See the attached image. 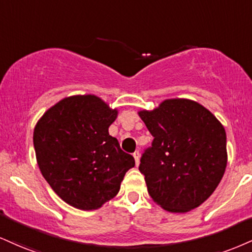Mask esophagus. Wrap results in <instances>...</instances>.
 <instances>
[{
    "label": "esophagus",
    "instance_id": "1",
    "mask_svg": "<svg viewBox=\"0 0 252 252\" xmlns=\"http://www.w3.org/2000/svg\"><path fill=\"white\" fill-rule=\"evenodd\" d=\"M134 158H135L136 166H138V164H139V153L138 151H135L134 153Z\"/></svg>",
    "mask_w": 252,
    "mask_h": 252
}]
</instances>
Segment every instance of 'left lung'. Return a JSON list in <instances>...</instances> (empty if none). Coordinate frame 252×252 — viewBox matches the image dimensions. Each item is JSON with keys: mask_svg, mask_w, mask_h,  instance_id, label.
I'll use <instances>...</instances> for the list:
<instances>
[{"mask_svg": "<svg viewBox=\"0 0 252 252\" xmlns=\"http://www.w3.org/2000/svg\"><path fill=\"white\" fill-rule=\"evenodd\" d=\"M151 148L141 158L153 201L169 213H188L216 190L228 163L226 134L216 116L198 102L169 98L139 110Z\"/></svg>", "mask_w": 252, "mask_h": 252, "instance_id": "obj_1", "label": "left lung"}]
</instances>
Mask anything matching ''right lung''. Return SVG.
Listing matches in <instances>:
<instances>
[{
  "label": "right lung",
  "mask_w": 252,
  "mask_h": 252,
  "mask_svg": "<svg viewBox=\"0 0 252 252\" xmlns=\"http://www.w3.org/2000/svg\"><path fill=\"white\" fill-rule=\"evenodd\" d=\"M96 95L64 97L36 123L34 148L39 170L56 195L80 210H96L120 191L134 157L109 135L117 118Z\"/></svg>",
  "instance_id": "add662e5"
}]
</instances>
